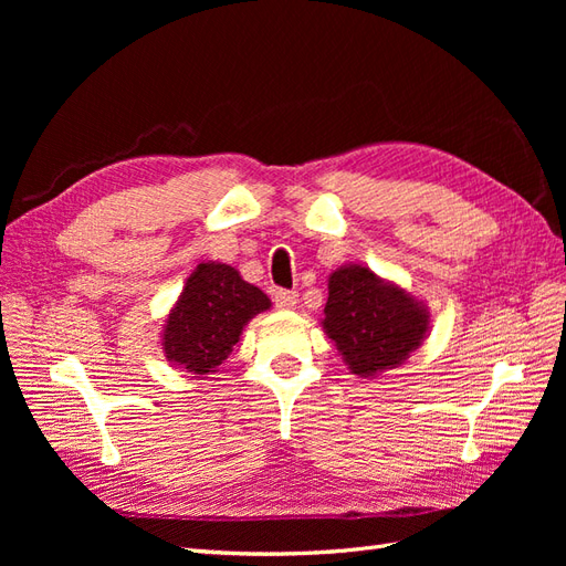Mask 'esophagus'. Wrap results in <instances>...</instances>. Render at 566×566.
Wrapping results in <instances>:
<instances>
[{
	"mask_svg": "<svg viewBox=\"0 0 566 566\" xmlns=\"http://www.w3.org/2000/svg\"><path fill=\"white\" fill-rule=\"evenodd\" d=\"M273 302H276L279 310H295L300 302V295L295 293V290H276Z\"/></svg>",
	"mask_w": 566,
	"mask_h": 566,
	"instance_id": "esophagus-1",
	"label": "esophagus"
}]
</instances>
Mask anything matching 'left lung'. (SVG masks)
<instances>
[{"mask_svg": "<svg viewBox=\"0 0 566 566\" xmlns=\"http://www.w3.org/2000/svg\"><path fill=\"white\" fill-rule=\"evenodd\" d=\"M321 325L342 361L358 378L399 368L430 331V312L397 283L368 266L345 264L331 273Z\"/></svg>", "mask_w": 566, "mask_h": 566, "instance_id": "left-lung-1", "label": "left lung"}]
</instances>
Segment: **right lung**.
<instances>
[{
    "instance_id": "1",
    "label": "right lung",
    "mask_w": 566,
    "mask_h": 566,
    "mask_svg": "<svg viewBox=\"0 0 566 566\" xmlns=\"http://www.w3.org/2000/svg\"><path fill=\"white\" fill-rule=\"evenodd\" d=\"M269 306L271 300L243 281L238 269L221 262L198 264L163 325L167 361L193 378L214 373L233 352L248 321Z\"/></svg>"
}]
</instances>
